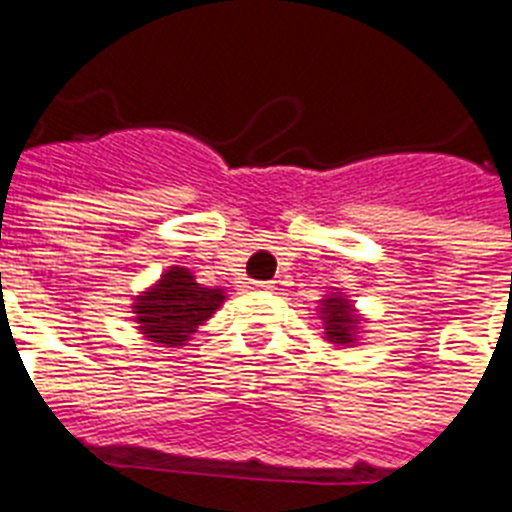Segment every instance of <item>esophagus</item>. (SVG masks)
Returning <instances> with one entry per match:
<instances>
[{
	"label": "esophagus",
	"instance_id": "1",
	"mask_svg": "<svg viewBox=\"0 0 512 512\" xmlns=\"http://www.w3.org/2000/svg\"><path fill=\"white\" fill-rule=\"evenodd\" d=\"M247 289H252V292H268V289H273V281H255V284H249Z\"/></svg>",
	"mask_w": 512,
	"mask_h": 512
}]
</instances>
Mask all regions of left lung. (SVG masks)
<instances>
[{
  "label": "left lung",
  "mask_w": 512,
  "mask_h": 512,
  "mask_svg": "<svg viewBox=\"0 0 512 512\" xmlns=\"http://www.w3.org/2000/svg\"><path fill=\"white\" fill-rule=\"evenodd\" d=\"M318 313H321L323 321V339L328 344H334L339 350L344 347H355L357 336H360V323H365V318L360 315L355 305H352V299L344 297L342 292H328L326 297L321 299V307H318Z\"/></svg>",
  "instance_id": "8db88e82"
}]
</instances>
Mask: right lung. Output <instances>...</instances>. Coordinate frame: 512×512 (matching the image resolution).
<instances>
[{
  "mask_svg": "<svg viewBox=\"0 0 512 512\" xmlns=\"http://www.w3.org/2000/svg\"><path fill=\"white\" fill-rule=\"evenodd\" d=\"M223 302V289L197 284L189 268L170 265L155 284L136 294L131 313L144 339L160 347H184Z\"/></svg>",
  "mask_w": 512,
  "mask_h": 512,
  "instance_id": "add662e5",
  "label": "right lung"
}]
</instances>
